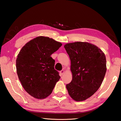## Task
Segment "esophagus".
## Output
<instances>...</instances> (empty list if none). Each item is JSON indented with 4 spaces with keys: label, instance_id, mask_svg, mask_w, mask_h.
I'll use <instances>...</instances> for the list:
<instances>
[{
    "label": "esophagus",
    "instance_id": "esophagus-1",
    "mask_svg": "<svg viewBox=\"0 0 121 121\" xmlns=\"http://www.w3.org/2000/svg\"><path fill=\"white\" fill-rule=\"evenodd\" d=\"M65 73V70H61V71H60V75H61V76H62V75H63V73Z\"/></svg>",
    "mask_w": 121,
    "mask_h": 121
}]
</instances>
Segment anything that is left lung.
Here are the masks:
<instances>
[{
    "instance_id": "1",
    "label": "left lung",
    "mask_w": 121,
    "mask_h": 121,
    "mask_svg": "<svg viewBox=\"0 0 121 121\" xmlns=\"http://www.w3.org/2000/svg\"><path fill=\"white\" fill-rule=\"evenodd\" d=\"M64 47L70 59L73 75L67 89L75 101H84L101 85L107 70L105 55L97 46L87 42L71 43Z\"/></svg>"
}]
</instances>
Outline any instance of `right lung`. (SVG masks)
Masks as SVG:
<instances>
[{
    "label": "right lung",
    "instance_id": "right-lung-1",
    "mask_svg": "<svg viewBox=\"0 0 121 121\" xmlns=\"http://www.w3.org/2000/svg\"><path fill=\"white\" fill-rule=\"evenodd\" d=\"M61 46L52 38L39 36L28 42L20 51L16 72L22 86L32 97L39 99L48 97L60 79L51 56Z\"/></svg>",
    "mask_w": 121,
    "mask_h": 121
}]
</instances>
